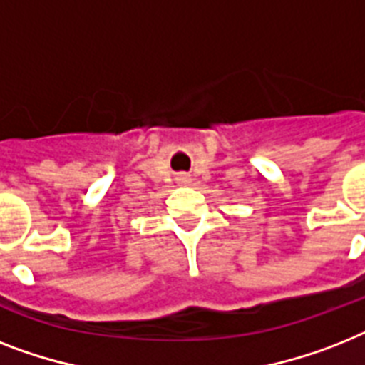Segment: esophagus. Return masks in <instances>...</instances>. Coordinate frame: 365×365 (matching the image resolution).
Returning a JSON list of instances; mask_svg holds the SVG:
<instances>
[{
	"mask_svg": "<svg viewBox=\"0 0 365 365\" xmlns=\"http://www.w3.org/2000/svg\"><path fill=\"white\" fill-rule=\"evenodd\" d=\"M178 182L185 185V183L191 182V178H189V174H180V176H178Z\"/></svg>",
	"mask_w": 365,
	"mask_h": 365,
	"instance_id": "obj_1",
	"label": "esophagus"
}]
</instances>
